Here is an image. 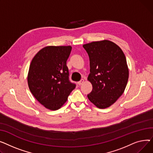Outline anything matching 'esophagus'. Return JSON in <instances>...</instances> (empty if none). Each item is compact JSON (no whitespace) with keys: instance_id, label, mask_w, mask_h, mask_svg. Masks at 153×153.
<instances>
[{"instance_id":"34e87169","label":"esophagus","mask_w":153,"mask_h":153,"mask_svg":"<svg viewBox=\"0 0 153 153\" xmlns=\"http://www.w3.org/2000/svg\"><path fill=\"white\" fill-rule=\"evenodd\" d=\"M84 82H85V80L83 79H82L79 81V82H78V85H82Z\"/></svg>"}]
</instances>
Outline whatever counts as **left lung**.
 Wrapping results in <instances>:
<instances>
[{
    "label": "left lung",
    "instance_id": "obj_1",
    "mask_svg": "<svg viewBox=\"0 0 153 153\" xmlns=\"http://www.w3.org/2000/svg\"><path fill=\"white\" fill-rule=\"evenodd\" d=\"M89 58L92 84L88 100L100 109L110 107L122 95L126 88L129 71L126 57L120 48L109 40L83 44Z\"/></svg>",
    "mask_w": 153,
    "mask_h": 153
}]
</instances>
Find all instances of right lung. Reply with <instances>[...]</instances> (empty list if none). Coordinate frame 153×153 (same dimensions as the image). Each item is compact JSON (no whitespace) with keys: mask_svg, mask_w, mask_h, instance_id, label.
Masks as SVG:
<instances>
[{"mask_svg":"<svg viewBox=\"0 0 153 153\" xmlns=\"http://www.w3.org/2000/svg\"><path fill=\"white\" fill-rule=\"evenodd\" d=\"M70 46H46L34 56L28 74L30 90L46 108L56 111L67 101L76 85L69 80L67 60Z\"/></svg>","mask_w":153,"mask_h":153,"instance_id":"right-lung-1","label":"right lung"}]
</instances>
